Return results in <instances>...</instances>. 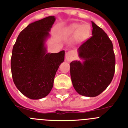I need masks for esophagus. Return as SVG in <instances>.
Masks as SVG:
<instances>
[{"label":"esophagus","instance_id":"34e87169","mask_svg":"<svg viewBox=\"0 0 128 128\" xmlns=\"http://www.w3.org/2000/svg\"><path fill=\"white\" fill-rule=\"evenodd\" d=\"M66 58L68 62H70V61L72 60L73 58H74V53H73L72 51H70L66 52Z\"/></svg>","mask_w":128,"mask_h":128}]
</instances>
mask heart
<instances>
[{"label":"heart","instance_id":"b5f03b06","mask_svg":"<svg viewBox=\"0 0 128 128\" xmlns=\"http://www.w3.org/2000/svg\"><path fill=\"white\" fill-rule=\"evenodd\" d=\"M70 32L76 34V38L80 41H84L88 38L90 32V28L88 24L80 26L79 24H73L70 28Z\"/></svg>","mask_w":128,"mask_h":128}]
</instances>
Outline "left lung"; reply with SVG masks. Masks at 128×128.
<instances>
[{"instance_id":"8db88e82","label":"left lung","mask_w":128,"mask_h":128,"mask_svg":"<svg viewBox=\"0 0 128 128\" xmlns=\"http://www.w3.org/2000/svg\"><path fill=\"white\" fill-rule=\"evenodd\" d=\"M92 36L78 49L84 60L70 63V75L74 88L79 94L95 97L109 85L115 71L113 46L102 28L92 21Z\"/></svg>"}]
</instances>
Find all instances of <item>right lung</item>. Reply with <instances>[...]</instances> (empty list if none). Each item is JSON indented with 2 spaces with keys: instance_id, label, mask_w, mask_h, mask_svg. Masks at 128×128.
Masks as SVG:
<instances>
[{
  "instance_id": "right-lung-1",
  "label": "right lung",
  "mask_w": 128,
  "mask_h": 128,
  "mask_svg": "<svg viewBox=\"0 0 128 128\" xmlns=\"http://www.w3.org/2000/svg\"><path fill=\"white\" fill-rule=\"evenodd\" d=\"M54 21V16H49L29 24L20 32L13 47V80L18 90L32 100L49 94L56 72L64 62V51L48 53L44 46Z\"/></svg>"
}]
</instances>
